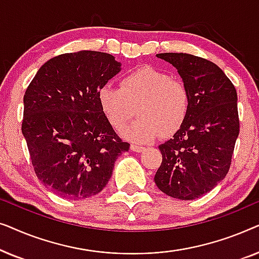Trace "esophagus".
Instances as JSON below:
<instances>
[{"label":"esophagus","instance_id":"obj_1","mask_svg":"<svg viewBox=\"0 0 259 259\" xmlns=\"http://www.w3.org/2000/svg\"><path fill=\"white\" fill-rule=\"evenodd\" d=\"M131 150L134 151V152H138V153H139V152H143L145 150V147L139 146V145H136V144H132V145H131Z\"/></svg>","mask_w":259,"mask_h":259}]
</instances>
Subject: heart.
<instances>
[{
    "instance_id": "1",
    "label": "heart",
    "mask_w": 259,
    "mask_h": 259,
    "mask_svg": "<svg viewBox=\"0 0 259 259\" xmlns=\"http://www.w3.org/2000/svg\"><path fill=\"white\" fill-rule=\"evenodd\" d=\"M101 112L115 131H122L139 113V119L125 132L137 143L160 136L171 138L182 128L189 114L190 95L185 84L169 74L145 66L126 74L120 88L106 84L98 92Z\"/></svg>"
}]
</instances>
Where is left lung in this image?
<instances>
[{
  "mask_svg": "<svg viewBox=\"0 0 259 259\" xmlns=\"http://www.w3.org/2000/svg\"><path fill=\"white\" fill-rule=\"evenodd\" d=\"M157 56L178 69L190 108L182 128L159 146L162 161L154 182L169 197L192 200L228 175L239 134L237 92L225 73L206 59L186 53Z\"/></svg>",
  "mask_w": 259,
  "mask_h": 259,
  "instance_id": "8db88e82",
  "label": "left lung"
}]
</instances>
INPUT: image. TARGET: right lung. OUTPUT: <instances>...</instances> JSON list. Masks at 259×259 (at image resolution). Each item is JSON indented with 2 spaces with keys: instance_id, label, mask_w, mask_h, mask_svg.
I'll list each match as a JSON object with an SVG mask.
<instances>
[{
  "instance_id": "1",
  "label": "right lung",
  "mask_w": 259,
  "mask_h": 259,
  "mask_svg": "<svg viewBox=\"0 0 259 259\" xmlns=\"http://www.w3.org/2000/svg\"><path fill=\"white\" fill-rule=\"evenodd\" d=\"M119 72L120 63L107 53H66L46 62L27 87L22 133L31 165L59 197L98 194L119 155L130 150L98 101L99 90Z\"/></svg>"
}]
</instances>
